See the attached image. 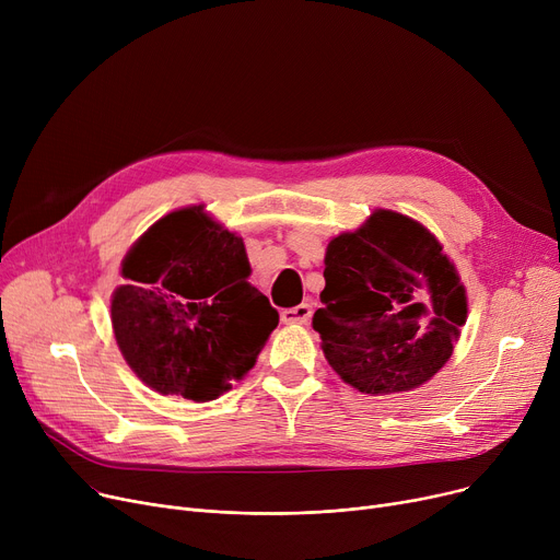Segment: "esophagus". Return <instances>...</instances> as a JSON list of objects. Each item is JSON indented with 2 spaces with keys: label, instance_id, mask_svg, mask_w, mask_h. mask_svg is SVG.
<instances>
[{
  "label": "esophagus",
  "instance_id": "obj_1",
  "mask_svg": "<svg viewBox=\"0 0 560 560\" xmlns=\"http://www.w3.org/2000/svg\"><path fill=\"white\" fill-rule=\"evenodd\" d=\"M311 306L308 304H300L295 308H285L281 313V319L285 322V325H306V322L311 319Z\"/></svg>",
  "mask_w": 560,
  "mask_h": 560
}]
</instances>
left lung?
Instances as JSON below:
<instances>
[{
  "instance_id": "1",
  "label": "left lung",
  "mask_w": 560,
  "mask_h": 560,
  "mask_svg": "<svg viewBox=\"0 0 560 560\" xmlns=\"http://www.w3.org/2000/svg\"><path fill=\"white\" fill-rule=\"evenodd\" d=\"M313 315L334 372L363 395L416 390L452 359L467 319L454 260L418 220L376 209L327 245Z\"/></svg>"
}]
</instances>
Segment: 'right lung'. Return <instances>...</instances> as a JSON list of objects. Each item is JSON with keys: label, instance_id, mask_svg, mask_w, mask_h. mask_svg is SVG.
<instances>
[{"label": "right lung", "instance_id": "1", "mask_svg": "<svg viewBox=\"0 0 560 560\" xmlns=\"http://www.w3.org/2000/svg\"><path fill=\"white\" fill-rule=\"evenodd\" d=\"M110 325L127 365L161 395L211 401L256 363L279 313L247 279L245 243L206 206L147 229L122 258Z\"/></svg>", "mask_w": 560, "mask_h": 560}]
</instances>
